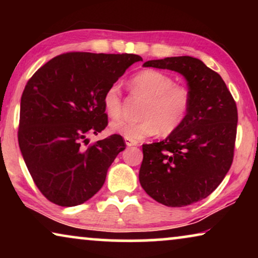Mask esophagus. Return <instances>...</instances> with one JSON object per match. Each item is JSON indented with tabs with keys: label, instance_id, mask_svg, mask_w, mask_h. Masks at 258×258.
I'll list each match as a JSON object with an SVG mask.
<instances>
[{
	"label": "esophagus",
	"instance_id": "34e87169",
	"mask_svg": "<svg viewBox=\"0 0 258 258\" xmlns=\"http://www.w3.org/2000/svg\"><path fill=\"white\" fill-rule=\"evenodd\" d=\"M124 141H125V144L128 147H133V146H137V141H133V140H129V139H124Z\"/></svg>",
	"mask_w": 258,
	"mask_h": 258
}]
</instances>
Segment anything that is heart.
<instances>
[{"label":"heart","mask_w":258,"mask_h":258,"mask_svg":"<svg viewBox=\"0 0 258 258\" xmlns=\"http://www.w3.org/2000/svg\"><path fill=\"white\" fill-rule=\"evenodd\" d=\"M132 87L147 98L141 112V121L112 122L111 132L125 139L140 141L160 132L162 135L175 133L185 121L190 108V94L185 87L175 84L167 74L158 70H143L133 77ZM105 114L112 119L121 117L122 91L118 84H111L103 95Z\"/></svg>","instance_id":"1"}]
</instances>
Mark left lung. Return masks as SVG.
I'll list each match as a JSON object with an SVG mask.
<instances>
[{
  "instance_id": "8db88e82",
  "label": "left lung",
  "mask_w": 258,
  "mask_h": 258,
  "mask_svg": "<svg viewBox=\"0 0 258 258\" xmlns=\"http://www.w3.org/2000/svg\"><path fill=\"white\" fill-rule=\"evenodd\" d=\"M143 67L182 74L190 108L183 124L161 142L143 144L140 183L167 207L206 199L221 184L234 160L237 107L216 72L191 56L148 61Z\"/></svg>"
}]
</instances>
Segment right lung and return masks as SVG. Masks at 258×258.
I'll return each mask as SVG.
<instances>
[{
    "mask_svg": "<svg viewBox=\"0 0 258 258\" xmlns=\"http://www.w3.org/2000/svg\"><path fill=\"white\" fill-rule=\"evenodd\" d=\"M134 54L66 52L42 66L21 97L19 144L35 184L45 199L74 207L91 199L125 149L114 134L88 146L87 136L108 125L104 91L133 63Z\"/></svg>",
    "mask_w": 258,
    "mask_h": 258,
    "instance_id": "1",
    "label": "right lung"
}]
</instances>
